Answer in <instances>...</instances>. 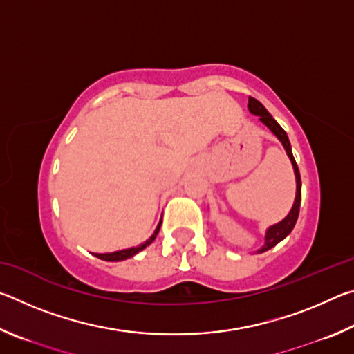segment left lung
Listing matches in <instances>:
<instances>
[{
  "mask_svg": "<svg viewBox=\"0 0 354 354\" xmlns=\"http://www.w3.org/2000/svg\"><path fill=\"white\" fill-rule=\"evenodd\" d=\"M248 111L253 113V115L259 117V122L266 124V127L272 131V133L277 136V139L281 142V145L284 147L287 156H289L292 167H293V173H295V181H297V194H295V201H293V206L290 209V212L286 215V217L278 221L277 225H272L267 227L266 231V243L262 245V247L257 250V253H263V251H268L270 248H273L274 245H278L281 241H284V239L290 234L293 226L297 223V218H298V214H299V203H301V178H299V170H298V165L295 162V159H293V154H292V147H290V142H289V137H287L286 131L279 127L277 120H274L270 112H268L266 107H263L259 101L254 100V98H248Z\"/></svg>",
  "mask_w": 354,
  "mask_h": 354,
  "instance_id": "8db88e82",
  "label": "left lung"
}]
</instances>
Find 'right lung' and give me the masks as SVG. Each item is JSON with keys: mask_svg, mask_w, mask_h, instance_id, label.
<instances>
[{"mask_svg": "<svg viewBox=\"0 0 354 354\" xmlns=\"http://www.w3.org/2000/svg\"><path fill=\"white\" fill-rule=\"evenodd\" d=\"M160 223H162V218L159 220L158 223V227H156L154 232L151 234V237L148 239V241H145L140 245H137V247H131V248H127V250H120V251H113V253H95V256L98 257V259H103V261H109V262H118V261H124V259H129V257L136 256L137 253H140V251L143 248H147L148 245H151L153 241L156 239V236H158V232L160 230Z\"/></svg>", "mask_w": 354, "mask_h": 354, "instance_id": "1", "label": "right lung"}]
</instances>
